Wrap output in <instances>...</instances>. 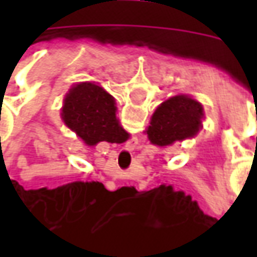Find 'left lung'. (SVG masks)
Instances as JSON below:
<instances>
[{
    "instance_id": "obj_1",
    "label": "left lung",
    "mask_w": 257,
    "mask_h": 257,
    "mask_svg": "<svg viewBox=\"0 0 257 257\" xmlns=\"http://www.w3.org/2000/svg\"><path fill=\"white\" fill-rule=\"evenodd\" d=\"M202 104L187 95H177L157 107L147 136L153 144L169 146L193 137L202 127Z\"/></svg>"
}]
</instances>
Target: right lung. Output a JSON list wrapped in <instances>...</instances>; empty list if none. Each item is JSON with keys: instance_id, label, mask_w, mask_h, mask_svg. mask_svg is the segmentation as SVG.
I'll return each instance as SVG.
<instances>
[{"instance_id": "add662e5", "label": "right lung", "mask_w": 257, "mask_h": 257, "mask_svg": "<svg viewBox=\"0 0 257 257\" xmlns=\"http://www.w3.org/2000/svg\"><path fill=\"white\" fill-rule=\"evenodd\" d=\"M63 120L85 143H123L127 133L115 117L114 98L100 85L80 83L73 87L64 100Z\"/></svg>"}]
</instances>
